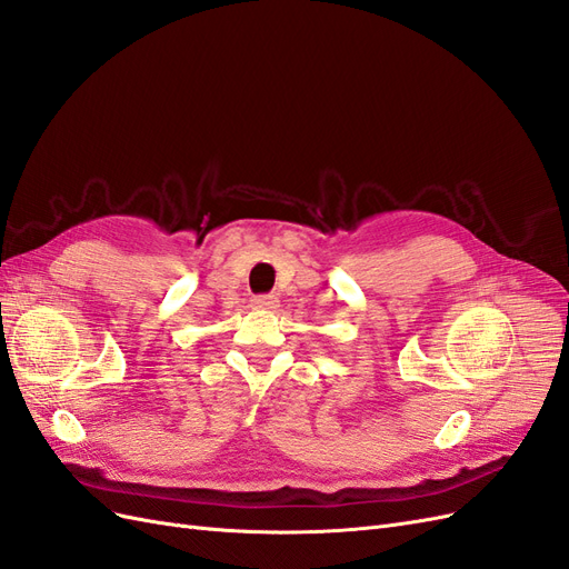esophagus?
<instances>
[{"mask_svg":"<svg viewBox=\"0 0 569 569\" xmlns=\"http://www.w3.org/2000/svg\"><path fill=\"white\" fill-rule=\"evenodd\" d=\"M253 308H261V311H272L278 308V297L274 295H266V297H253Z\"/></svg>","mask_w":569,"mask_h":569,"instance_id":"obj_1","label":"esophagus"}]
</instances>
